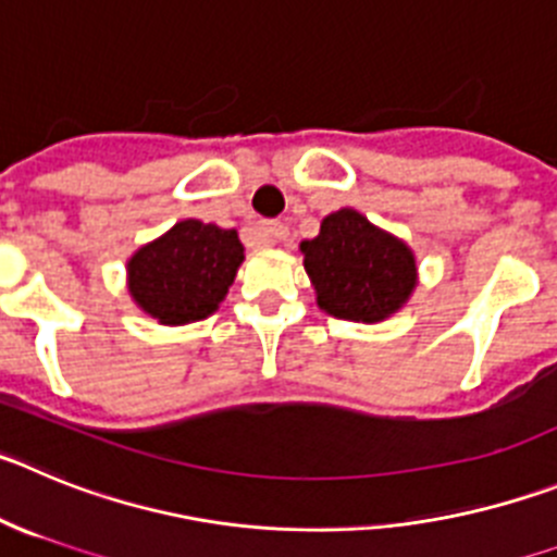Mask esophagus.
<instances>
[{"mask_svg":"<svg viewBox=\"0 0 557 557\" xmlns=\"http://www.w3.org/2000/svg\"><path fill=\"white\" fill-rule=\"evenodd\" d=\"M258 233L260 242L267 244V247H277V244H285V238H288V227L283 222H263Z\"/></svg>","mask_w":557,"mask_h":557,"instance_id":"obj_1","label":"esophagus"}]
</instances>
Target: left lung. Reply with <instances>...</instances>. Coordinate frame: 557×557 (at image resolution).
I'll use <instances>...</instances> for the list:
<instances>
[{
  "instance_id": "left-lung-1",
  "label": "left lung",
  "mask_w": 557,
  "mask_h": 557,
  "mask_svg": "<svg viewBox=\"0 0 557 557\" xmlns=\"http://www.w3.org/2000/svg\"><path fill=\"white\" fill-rule=\"evenodd\" d=\"M305 269L319 308L349 322H380L408 302L416 285L413 252L358 210H338L302 242Z\"/></svg>"
}]
</instances>
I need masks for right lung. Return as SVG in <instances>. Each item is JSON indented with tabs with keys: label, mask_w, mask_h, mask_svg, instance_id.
<instances>
[{
	"label": "right lung",
	"mask_w": 557,
	"mask_h": 557,
	"mask_svg": "<svg viewBox=\"0 0 557 557\" xmlns=\"http://www.w3.org/2000/svg\"><path fill=\"white\" fill-rule=\"evenodd\" d=\"M242 260L235 230L185 219L129 258V294L160 324L199 322L219 308Z\"/></svg>",
	"instance_id": "add662e5"
}]
</instances>
